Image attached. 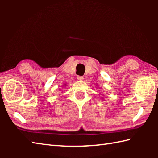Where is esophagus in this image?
<instances>
[{"instance_id":"obj_1","label":"esophagus","mask_w":158,"mask_h":158,"mask_svg":"<svg viewBox=\"0 0 158 158\" xmlns=\"http://www.w3.org/2000/svg\"><path fill=\"white\" fill-rule=\"evenodd\" d=\"M77 79L80 80V81H82V80H83V76H77Z\"/></svg>"}]
</instances>
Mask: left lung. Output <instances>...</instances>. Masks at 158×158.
<instances>
[{
  "instance_id": "left-lung-1",
  "label": "left lung",
  "mask_w": 158,
  "mask_h": 158,
  "mask_svg": "<svg viewBox=\"0 0 158 158\" xmlns=\"http://www.w3.org/2000/svg\"><path fill=\"white\" fill-rule=\"evenodd\" d=\"M102 99H103V98H102Z\"/></svg>"
}]
</instances>
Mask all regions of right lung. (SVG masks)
Listing matches in <instances>:
<instances>
[{
	"instance_id": "right-lung-1",
	"label": "right lung",
	"mask_w": 158,
	"mask_h": 158,
	"mask_svg": "<svg viewBox=\"0 0 158 158\" xmlns=\"http://www.w3.org/2000/svg\"><path fill=\"white\" fill-rule=\"evenodd\" d=\"M65 86H66V84H65Z\"/></svg>"
}]
</instances>
